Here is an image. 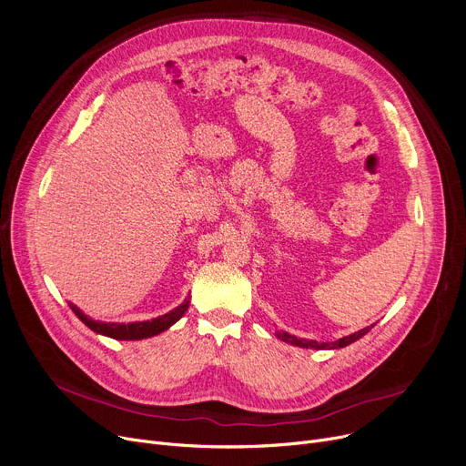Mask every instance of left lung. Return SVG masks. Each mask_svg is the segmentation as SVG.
<instances>
[{"instance_id": "1", "label": "left lung", "mask_w": 466, "mask_h": 466, "mask_svg": "<svg viewBox=\"0 0 466 466\" xmlns=\"http://www.w3.org/2000/svg\"><path fill=\"white\" fill-rule=\"evenodd\" d=\"M372 327H366V329H362V330H359V332H355V334H350V336H344V338H339V339H336V341H332V344H319V341H315V339H304V338H297V336H292V334H289V332H278V338L279 339H283V341H287V344H290V346H299V348H309V350H338V348H346V346H350V344H353V341H357L359 338H362L366 332H369Z\"/></svg>"}]
</instances>
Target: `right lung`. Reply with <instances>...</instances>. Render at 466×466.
Returning a JSON list of instances; mask_svg holds the SVG:
<instances>
[{
    "instance_id": "add662e5",
    "label": "right lung",
    "mask_w": 466,
    "mask_h": 466,
    "mask_svg": "<svg viewBox=\"0 0 466 466\" xmlns=\"http://www.w3.org/2000/svg\"><path fill=\"white\" fill-rule=\"evenodd\" d=\"M188 304H190V297H187L185 302L179 304L176 309H171V311L157 317V319L136 321V323L94 321V319H90L88 315H85L76 304H69V308L90 330H94L97 334H104V336H109V338H115V339H143V338L157 336V334L167 330L174 323H177L181 317L185 315V311L188 309Z\"/></svg>"
}]
</instances>
